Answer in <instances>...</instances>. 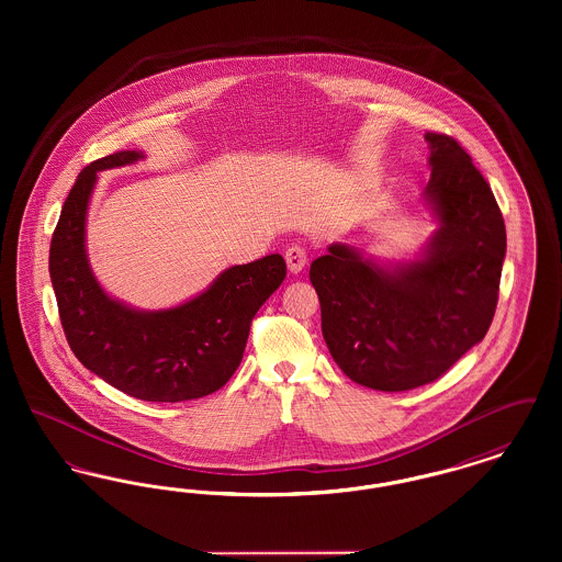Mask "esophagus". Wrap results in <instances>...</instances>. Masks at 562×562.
Here are the masks:
<instances>
[{"instance_id":"34e87169","label":"esophagus","mask_w":562,"mask_h":562,"mask_svg":"<svg viewBox=\"0 0 562 562\" xmlns=\"http://www.w3.org/2000/svg\"><path fill=\"white\" fill-rule=\"evenodd\" d=\"M284 259H286L289 271H291V273H299L301 269L305 268V263H307V252H305L301 246H291V248H286Z\"/></svg>"}]
</instances>
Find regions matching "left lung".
Returning a JSON list of instances; mask_svg holds the SVG:
<instances>
[{"mask_svg": "<svg viewBox=\"0 0 562 562\" xmlns=\"http://www.w3.org/2000/svg\"><path fill=\"white\" fill-rule=\"evenodd\" d=\"M424 202L438 223L408 261H383L335 241L312 261L322 335L351 381L404 392L447 373L491 326L506 225L470 156L447 134L426 133Z\"/></svg>", "mask_w": 562, "mask_h": 562, "instance_id": "left-lung-1", "label": "left lung"}]
</instances>
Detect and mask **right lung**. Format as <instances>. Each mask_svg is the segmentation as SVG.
<instances>
[{"label": "right lung", "mask_w": 562, "mask_h": 562, "mask_svg": "<svg viewBox=\"0 0 562 562\" xmlns=\"http://www.w3.org/2000/svg\"><path fill=\"white\" fill-rule=\"evenodd\" d=\"M143 158V151H120L81 170L54 229L50 280L69 348L88 371L138 401H193L236 373L250 322L286 278V263L268 255L225 269L209 289L166 310H138L111 296L88 261V206L97 172Z\"/></svg>", "instance_id": "add662e5"}]
</instances>
